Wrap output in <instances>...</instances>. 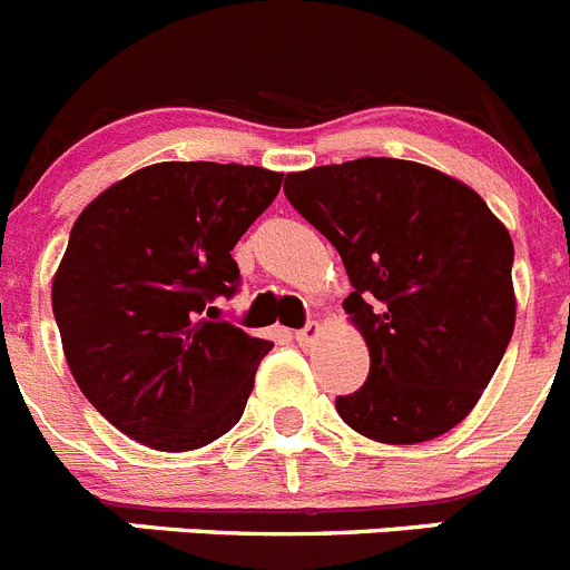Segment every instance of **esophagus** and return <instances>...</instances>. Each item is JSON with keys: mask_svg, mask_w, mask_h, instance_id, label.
Returning <instances> with one entry per match:
<instances>
[{"mask_svg": "<svg viewBox=\"0 0 570 570\" xmlns=\"http://www.w3.org/2000/svg\"><path fill=\"white\" fill-rule=\"evenodd\" d=\"M317 332H321V326H317V321H309V323H306V326H304V330H297V332H295V341L301 343V346H309V343L317 337Z\"/></svg>", "mask_w": 570, "mask_h": 570, "instance_id": "esophagus-1", "label": "esophagus"}]
</instances>
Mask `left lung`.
Wrapping results in <instances>:
<instances>
[{
	"mask_svg": "<svg viewBox=\"0 0 570 570\" xmlns=\"http://www.w3.org/2000/svg\"><path fill=\"white\" fill-rule=\"evenodd\" d=\"M292 207L330 238L368 346V377L335 400L377 443L434 440L474 409L514 332V244L474 189L400 158L289 173Z\"/></svg>",
	"mask_w": 570,
	"mask_h": 570,
	"instance_id": "8db88e82",
	"label": "left lung"
}]
</instances>
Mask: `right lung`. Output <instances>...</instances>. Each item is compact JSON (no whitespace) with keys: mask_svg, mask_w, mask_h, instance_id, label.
Listing matches in <instances>:
<instances>
[{"mask_svg":"<svg viewBox=\"0 0 570 570\" xmlns=\"http://www.w3.org/2000/svg\"><path fill=\"white\" fill-rule=\"evenodd\" d=\"M281 173L161 161L105 189L70 229L53 278L65 357L101 417L158 451H189L244 414L273 348L224 321L233 247L275 202Z\"/></svg>","mask_w":570,"mask_h":570,"instance_id":"add662e5","label":"right lung"}]
</instances>
